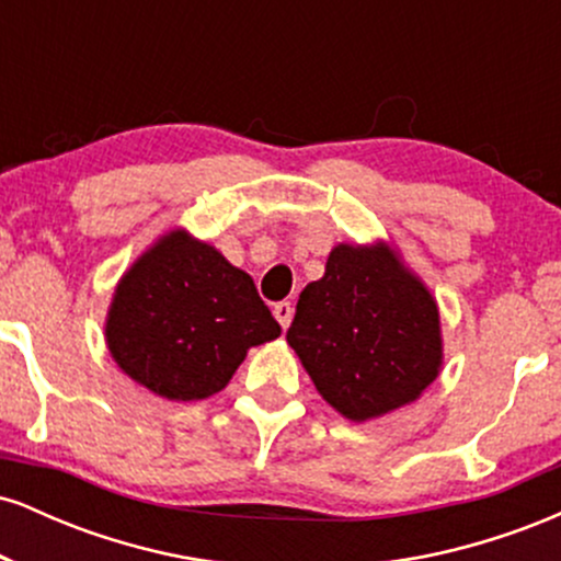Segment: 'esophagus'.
<instances>
[{
    "label": "esophagus",
    "instance_id": "1",
    "mask_svg": "<svg viewBox=\"0 0 561 561\" xmlns=\"http://www.w3.org/2000/svg\"><path fill=\"white\" fill-rule=\"evenodd\" d=\"M274 317L282 324V330H287L289 321H293V302H287V300L276 302V306H274Z\"/></svg>",
    "mask_w": 561,
    "mask_h": 561
}]
</instances>
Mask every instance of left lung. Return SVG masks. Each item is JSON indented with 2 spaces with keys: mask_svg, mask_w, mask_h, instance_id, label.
<instances>
[{
  "mask_svg": "<svg viewBox=\"0 0 561 561\" xmlns=\"http://www.w3.org/2000/svg\"><path fill=\"white\" fill-rule=\"evenodd\" d=\"M287 343L334 411L366 422L416 401L440 375V313L385 242L337 244L300 293Z\"/></svg>",
  "mask_w": 561,
  "mask_h": 561,
  "instance_id": "obj_1",
  "label": "left lung"
}]
</instances>
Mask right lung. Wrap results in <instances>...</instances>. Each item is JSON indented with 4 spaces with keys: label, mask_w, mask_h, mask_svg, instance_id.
Segmentation results:
<instances>
[{
    "label": "right lung",
    "mask_w": 561,
    "mask_h": 561,
    "mask_svg": "<svg viewBox=\"0 0 561 561\" xmlns=\"http://www.w3.org/2000/svg\"><path fill=\"white\" fill-rule=\"evenodd\" d=\"M279 334L250 274L184 229L134 261L105 321L113 362L169 401H203L224 390L250 347Z\"/></svg>",
    "instance_id": "1"
}]
</instances>
